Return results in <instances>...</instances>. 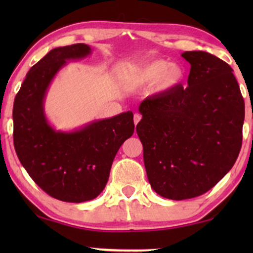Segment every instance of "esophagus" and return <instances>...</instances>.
<instances>
[{
    "mask_svg": "<svg viewBox=\"0 0 253 253\" xmlns=\"http://www.w3.org/2000/svg\"><path fill=\"white\" fill-rule=\"evenodd\" d=\"M141 120V116L139 115V114H134L133 116V122H134V126H137L138 123H139V121Z\"/></svg>",
    "mask_w": 253,
    "mask_h": 253,
    "instance_id": "1",
    "label": "esophagus"
}]
</instances>
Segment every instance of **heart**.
<instances>
[{"instance_id": "b5f03b06", "label": "heart", "mask_w": 253, "mask_h": 253, "mask_svg": "<svg viewBox=\"0 0 253 253\" xmlns=\"http://www.w3.org/2000/svg\"><path fill=\"white\" fill-rule=\"evenodd\" d=\"M184 76L182 65L166 60H153L126 68L121 72L120 79L131 87L151 86L155 93H166L177 87Z\"/></svg>"}]
</instances>
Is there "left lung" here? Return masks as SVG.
Returning a JSON list of instances; mask_svg holds the SVG:
<instances>
[{
	"label": "left lung",
	"mask_w": 253,
	"mask_h": 253,
	"mask_svg": "<svg viewBox=\"0 0 253 253\" xmlns=\"http://www.w3.org/2000/svg\"><path fill=\"white\" fill-rule=\"evenodd\" d=\"M188 87L148 96L136 131L148 182L172 200L198 197L233 168L242 146L244 100L233 69L202 50L185 51Z\"/></svg>",
	"instance_id": "obj_1"
}]
</instances>
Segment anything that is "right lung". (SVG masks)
Here are the masks:
<instances>
[{
  "mask_svg": "<svg viewBox=\"0 0 253 253\" xmlns=\"http://www.w3.org/2000/svg\"><path fill=\"white\" fill-rule=\"evenodd\" d=\"M85 43L51 49L27 72L13 102V145L23 167L48 195L67 203L98 197L108 182L114 158L133 134L132 112L92 121L72 131L51 126L44 99L57 72L91 55Z\"/></svg>",
  "mask_w": 253,
  "mask_h": 253,
  "instance_id": "1",
  "label": "right lung"
}]
</instances>
